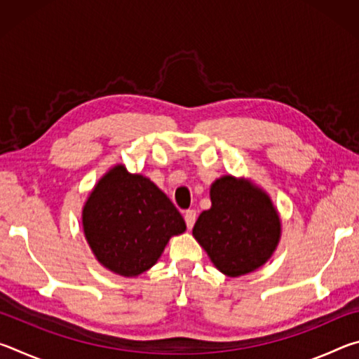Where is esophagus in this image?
Segmentation results:
<instances>
[{"label": "esophagus", "mask_w": 359, "mask_h": 359, "mask_svg": "<svg viewBox=\"0 0 359 359\" xmlns=\"http://www.w3.org/2000/svg\"><path fill=\"white\" fill-rule=\"evenodd\" d=\"M184 217H185L187 228H188V229H191V228H193V224H194V222H196V210H193V209L187 210Z\"/></svg>", "instance_id": "esophagus-1"}]
</instances>
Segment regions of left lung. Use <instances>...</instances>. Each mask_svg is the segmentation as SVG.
<instances>
[{"instance_id": "1", "label": "left lung", "mask_w": 359, "mask_h": 359, "mask_svg": "<svg viewBox=\"0 0 359 359\" xmlns=\"http://www.w3.org/2000/svg\"><path fill=\"white\" fill-rule=\"evenodd\" d=\"M212 208L198 217L193 236L223 274L239 277L263 266L280 239L269 196L231 175L210 187Z\"/></svg>"}]
</instances>
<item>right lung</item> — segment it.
Wrapping results in <instances>:
<instances>
[{
    "label": "right lung",
    "instance_id": "right-lung-1",
    "mask_svg": "<svg viewBox=\"0 0 359 359\" xmlns=\"http://www.w3.org/2000/svg\"><path fill=\"white\" fill-rule=\"evenodd\" d=\"M82 223L100 263L125 277L150 269L171 236L187 228L180 212L154 182L121 165L95 187Z\"/></svg>",
    "mask_w": 359,
    "mask_h": 359
}]
</instances>
